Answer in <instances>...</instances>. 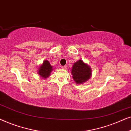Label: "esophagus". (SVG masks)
Here are the masks:
<instances>
[{
	"instance_id": "obj_1",
	"label": "esophagus",
	"mask_w": 131,
	"mask_h": 131,
	"mask_svg": "<svg viewBox=\"0 0 131 131\" xmlns=\"http://www.w3.org/2000/svg\"><path fill=\"white\" fill-rule=\"evenodd\" d=\"M61 68L62 69H66L67 68V66H61Z\"/></svg>"
}]
</instances>
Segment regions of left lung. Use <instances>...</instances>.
Masks as SVG:
<instances>
[{
    "label": "left lung",
    "instance_id": "1",
    "mask_svg": "<svg viewBox=\"0 0 131 131\" xmlns=\"http://www.w3.org/2000/svg\"><path fill=\"white\" fill-rule=\"evenodd\" d=\"M91 69L89 66L82 60L75 62L71 69L73 78L76 83H83L89 79L92 74Z\"/></svg>",
    "mask_w": 131,
    "mask_h": 131
}]
</instances>
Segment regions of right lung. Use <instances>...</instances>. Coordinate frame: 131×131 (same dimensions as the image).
Segmentation results:
<instances>
[{"label":"right lung","instance_id":"obj_1","mask_svg":"<svg viewBox=\"0 0 131 131\" xmlns=\"http://www.w3.org/2000/svg\"><path fill=\"white\" fill-rule=\"evenodd\" d=\"M52 70V67L51 66L48 61L45 60L39 68L38 74L43 78V79H46L50 76V73Z\"/></svg>","mask_w":131,"mask_h":131}]
</instances>
